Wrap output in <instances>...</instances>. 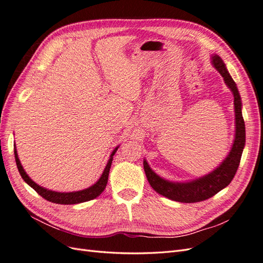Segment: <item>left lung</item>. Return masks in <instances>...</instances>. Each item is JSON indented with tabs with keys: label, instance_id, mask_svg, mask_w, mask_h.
<instances>
[{
	"label": "left lung",
	"instance_id": "left-lung-1",
	"mask_svg": "<svg viewBox=\"0 0 263 263\" xmlns=\"http://www.w3.org/2000/svg\"><path fill=\"white\" fill-rule=\"evenodd\" d=\"M212 65L224 78L226 85L234 95L236 126L234 144L227 157L216 169H214L212 172L205 174L201 178L186 182H172L159 177L150 168L146 159H144V169L151 187L157 193L168 197L169 200L172 201L181 203H196L208 200V198L217 194L222 189H225L232 182L240 163L241 155L246 144V128L241 113L242 103L240 94L232 76L228 72L226 65L218 54L212 55Z\"/></svg>",
	"mask_w": 263,
	"mask_h": 263
}]
</instances>
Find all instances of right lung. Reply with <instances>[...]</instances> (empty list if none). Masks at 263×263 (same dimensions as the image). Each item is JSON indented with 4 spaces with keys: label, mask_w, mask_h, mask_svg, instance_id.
Instances as JSON below:
<instances>
[{
    "label": "right lung",
    "mask_w": 263,
    "mask_h": 263,
    "mask_svg": "<svg viewBox=\"0 0 263 263\" xmlns=\"http://www.w3.org/2000/svg\"><path fill=\"white\" fill-rule=\"evenodd\" d=\"M117 149H118V146L112 151V154H110L107 164L105 166L104 171H103L101 178L97 182H95L92 186L81 190V191H76V192H55V191H51V190L45 189L41 185H38L37 183H35L28 177V174L25 172V170H24V168L22 166V163L20 161L17 151H16V147L14 148V155H15V161H16V165H17V169L20 171L21 177L29 186L33 187L39 195L43 196L47 201H49L51 203H55V204L70 205V204H79V203H83V202L94 200L95 197H98L103 192V191L105 190L106 184H107V180H108L109 169H110V165H112V161H113V156L115 155Z\"/></svg>",
    "instance_id": "1"
}]
</instances>
